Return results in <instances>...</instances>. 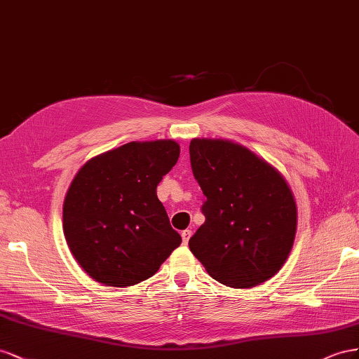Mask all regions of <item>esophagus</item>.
<instances>
[{
    "label": "esophagus",
    "mask_w": 359,
    "mask_h": 359,
    "mask_svg": "<svg viewBox=\"0 0 359 359\" xmlns=\"http://www.w3.org/2000/svg\"><path fill=\"white\" fill-rule=\"evenodd\" d=\"M191 234H192V231H191V230H183V231H182V241H183V243L187 245V243L189 242Z\"/></svg>",
    "instance_id": "esophagus-1"
}]
</instances>
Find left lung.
Returning <instances> with one entry per match:
<instances>
[{"label":"left lung","mask_w":359,"mask_h":359,"mask_svg":"<svg viewBox=\"0 0 359 359\" xmlns=\"http://www.w3.org/2000/svg\"><path fill=\"white\" fill-rule=\"evenodd\" d=\"M189 155L206 196V221L189 239L191 252L227 287L251 289L268 281L287 260L298 227L287 180L230 140L194 138Z\"/></svg>","instance_id":"8db88e82"}]
</instances>
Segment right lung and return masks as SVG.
<instances>
[{"label": "right lung", "instance_id": "right-lung-1", "mask_svg": "<svg viewBox=\"0 0 359 359\" xmlns=\"http://www.w3.org/2000/svg\"><path fill=\"white\" fill-rule=\"evenodd\" d=\"M179 155L174 140L132 141L79 168L65 198L63 231L90 278L111 287L138 284L179 247L180 234L156 196Z\"/></svg>", "mask_w": 359, "mask_h": 359}]
</instances>
